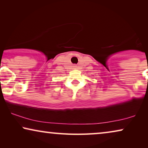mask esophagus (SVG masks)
<instances>
[{"label": "esophagus", "mask_w": 148, "mask_h": 148, "mask_svg": "<svg viewBox=\"0 0 148 148\" xmlns=\"http://www.w3.org/2000/svg\"><path fill=\"white\" fill-rule=\"evenodd\" d=\"M74 67H77V66H74Z\"/></svg>", "instance_id": "esophagus-1"}]
</instances>
